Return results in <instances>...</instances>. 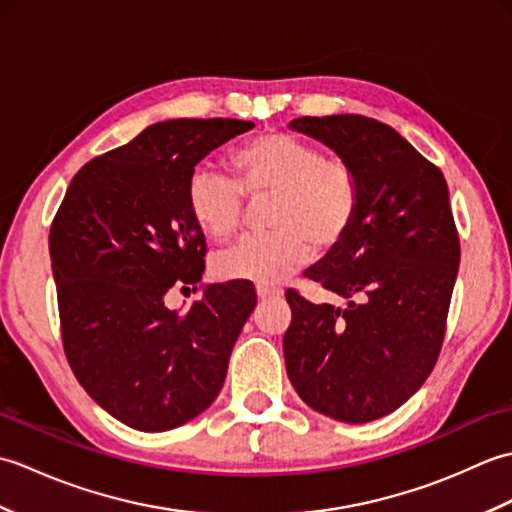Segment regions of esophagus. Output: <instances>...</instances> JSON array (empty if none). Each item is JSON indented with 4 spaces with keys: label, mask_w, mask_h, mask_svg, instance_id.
Segmentation results:
<instances>
[{
    "label": "esophagus",
    "mask_w": 512,
    "mask_h": 512,
    "mask_svg": "<svg viewBox=\"0 0 512 512\" xmlns=\"http://www.w3.org/2000/svg\"><path fill=\"white\" fill-rule=\"evenodd\" d=\"M257 297L259 299H277L281 297V290L273 286H257Z\"/></svg>",
    "instance_id": "34e87169"
}]
</instances>
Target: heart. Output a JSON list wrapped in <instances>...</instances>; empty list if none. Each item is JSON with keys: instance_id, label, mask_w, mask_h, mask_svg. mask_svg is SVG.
<instances>
[{"instance_id": "heart-1", "label": "heart", "mask_w": 512, "mask_h": 512, "mask_svg": "<svg viewBox=\"0 0 512 512\" xmlns=\"http://www.w3.org/2000/svg\"><path fill=\"white\" fill-rule=\"evenodd\" d=\"M235 178L198 167L187 184V204L204 233L228 239L239 233L248 204H268L270 233L246 237L215 257L224 279L279 284L319 255L339 250L352 233L361 204L356 171L339 156L288 132H264L231 156Z\"/></svg>"}]
</instances>
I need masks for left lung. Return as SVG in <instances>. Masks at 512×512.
<instances>
[{
  "mask_svg": "<svg viewBox=\"0 0 512 512\" xmlns=\"http://www.w3.org/2000/svg\"><path fill=\"white\" fill-rule=\"evenodd\" d=\"M292 129L356 171L361 204L343 246L306 277L347 308L290 288V383L314 411L361 424L396 411L429 378L447 332L460 237L442 171L394 127L361 114L303 116Z\"/></svg>",
  "mask_w": 512,
  "mask_h": 512,
  "instance_id": "obj_1",
  "label": "left lung"
}]
</instances>
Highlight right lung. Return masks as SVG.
Masks as SVG:
<instances>
[{
    "label": "right lung",
    "instance_id": "add662e5",
    "mask_svg": "<svg viewBox=\"0 0 512 512\" xmlns=\"http://www.w3.org/2000/svg\"><path fill=\"white\" fill-rule=\"evenodd\" d=\"M235 118H176L92 158L50 226L63 352L90 398L138 431H167L211 405L257 295L213 284L189 310L206 242L187 204L195 165L253 129Z\"/></svg>",
    "mask_w": 512,
    "mask_h": 512
}]
</instances>
